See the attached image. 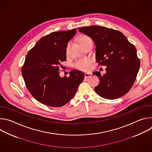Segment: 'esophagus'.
Returning <instances> with one entry per match:
<instances>
[{
	"label": "esophagus",
	"instance_id": "esophagus-1",
	"mask_svg": "<svg viewBox=\"0 0 152 152\" xmlns=\"http://www.w3.org/2000/svg\"><path fill=\"white\" fill-rule=\"evenodd\" d=\"M92 75L91 73H85V78H88V77H91Z\"/></svg>",
	"mask_w": 152,
	"mask_h": 152
}]
</instances>
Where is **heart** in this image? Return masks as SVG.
Listing matches in <instances>:
<instances>
[{
	"mask_svg": "<svg viewBox=\"0 0 152 152\" xmlns=\"http://www.w3.org/2000/svg\"><path fill=\"white\" fill-rule=\"evenodd\" d=\"M90 39H91L88 36L82 35L79 38V42L80 43V45H82L84 42ZM69 45H68L66 48V53H69ZM92 64H93V60L91 59H89V58L80 59L75 62V63L74 64V66L75 68H76L78 70L86 72V71H88L90 69Z\"/></svg>",
	"mask_w": 152,
	"mask_h": 152,
	"instance_id": "heart-1",
	"label": "heart"
}]
</instances>
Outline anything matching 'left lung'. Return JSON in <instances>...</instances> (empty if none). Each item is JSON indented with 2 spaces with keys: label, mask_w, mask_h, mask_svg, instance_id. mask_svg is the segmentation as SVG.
<instances>
[{
  "label": "left lung",
  "mask_w": 152,
  "mask_h": 152,
  "mask_svg": "<svg viewBox=\"0 0 152 152\" xmlns=\"http://www.w3.org/2000/svg\"><path fill=\"white\" fill-rule=\"evenodd\" d=\"M88 35L96 45V61L106 67V73H93L100 81L94 88L96 93L106 99L125 95L132 86L140 69V61L135 47L120 31L100 26L78 29Z\"/></svg>",
  "instance_id": "obj_1"
}]
</instances>
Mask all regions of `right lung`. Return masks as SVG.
Returning a JSON list of instances; mask_svg holds the SVG:
<instances>
[{
    "label": "right lung",
    "mask_w": 152,
    "mask_h": 152,
    "mask_svg": "<svg viewBox=\"0 0 152 152\" xmlns=\"http://www.w3.org/2000/svg\"><path fill=\"white\" fill-rule=\"evenodd\" d=\"M76 29L50 33L43 37L28 53L21 73L28 90L39 102L52 107L67 104L84 79L77 70L69 77L59 76L61 62L66 60V48Z\"/></svg>",
    "instance_id": "right-lung-1"
}]
</instances>
